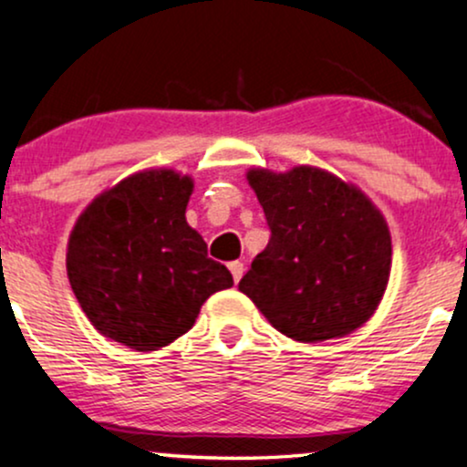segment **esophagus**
I'll use <instances>...</instances> for the list:
<instances>
[{
	"label": "esophagus",
	"instance_id": "esophagus-1",
	"mask_svg": "<svg viewBox=\"0 0 467 467\" xmlns=\"http://www.w3.org/2000/svg\"><path fill=\"white\" fill-rule=\"evenodd\" d=\"M228 270H230V275H233V278H234V283H239L241 281V276H244V264H241V261H233V264H228Z\"/></svg>",
	"mask_w": 467,
	"mask_h": 467
}]
</instances>
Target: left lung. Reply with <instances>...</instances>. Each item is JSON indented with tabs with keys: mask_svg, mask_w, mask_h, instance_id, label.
<instances>
[{
	"mask_svg": "<svg viewBox=\"0 0 467 467\" xmlns=\"http://www.w3.org/2000/svg\"><path fill=\"white\" fill-rule=\"evenodd\" d=\"M270 241L239 289L298 342L342 337L371 318L390 275V233L360 189L316 166L248 171Z\"/></svg>",
	"mask_w": 467,
	"mask_h": 467,
	"instance_id": "8db88e82",
	"label": "left lung"
}]
</instances>
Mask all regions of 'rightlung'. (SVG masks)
<instances>
[{
    "mask_svg": "<svg viewBox=\"0 0 467 467\" xmlns=\"http://www.w3.org/2000/svg\"><path fill=\"white\" fill-rule=\"evenodd\" d=\"M192 180L149 169L100 192L74 223L67 278L99 334L155 351L195 325L203 301L233 287L226 265L186 223Z\"/></svg>",
    "mask_w": 467,
    "mask_h": 467,
    "instance_id": "right-lung-1",
    "label": "right lung"
}]
</instances>
